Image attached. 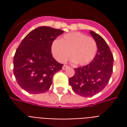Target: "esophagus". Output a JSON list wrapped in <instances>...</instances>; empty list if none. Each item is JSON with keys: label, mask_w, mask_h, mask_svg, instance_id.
<instances>
[{"label": "esophagus", "mask_w": 127, "mask_h": 127, "mask_svg": "<svg viewBox=\"0 0 127 127\" xmlns=\"http://www.w3.org/2000/svg\"><path fill=\"white\" fill-rule=\"evenodd\" d=\"M68 68H69V66H66V65H63L62 69H63V70H66V69H67Z\"/></svg>", "instance_id": "esophagus-1"}]
</instances>
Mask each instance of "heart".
Masks as SVG:
<instances>
[{"instance_id": "heart-1", "label": "heart", "mask_w": 127, "mask_h": 127, "mask_svg": "<svg viewBox=\"0 0 127 127\" xmlns=\"http://www.w3.org/2000/svg\"><path fill=\"white\" fill-rule=\"evenodd\" d=\"M51 50L53 56L59 63H64L70 56L73 62L83 66L93 60L97 45L93 37L80 32H73L64 35L60 41L55 40Z\"/></svg>"}]
</instances>
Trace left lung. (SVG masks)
Returning <instances> with one entry per match:
<instances>
[{
    "label": "left lung",
    "mask_w": 127,
    "mask_h": 127,
    "mask_svg": "<svg viewBox=\"0 0 127 127\" xmlns=\"http://www.w3.org/2000/svg\"><path fill=\"white\" fill-rule=\"evenodd\" d=\"M90 33L96 43L97 53L91 63L75 69V75L69 79L73 91L84 97L103 90L111 77L114 64V57L105 41L94 31Z\"/></svg>",
    "instance_id": "obj_1"
}]
</instances>
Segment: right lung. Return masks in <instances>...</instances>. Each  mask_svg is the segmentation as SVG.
<instances>
[{
    "mask_svg": "<svg viewBox=\"0 0 127 127\" xmlns=\"http://www.w3.org/2000/svg\"><path fill=\"white\" fill-rule=\"evenodd\" d=\"M64 32L60 29L40 26L22 41L13 57V73L21 88L31 94L43 93L50 89L54 75L63 64L53 58V41Z\"/></svg>",
    "mask_w": 127,
    "mask_h": 127,
    "instance_id": "add662e5",
    "label": "right lung"
}]
</instances>
